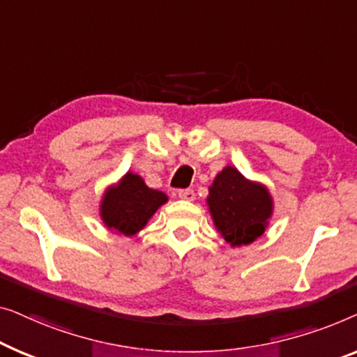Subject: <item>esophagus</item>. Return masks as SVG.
Returning a JSON list of instances; mask_svg holds the SVG:
<instances>
[{"label": "esophagus", "mask_w": 357, "mask_h": 357, "mask_svg": "<svg viewBox=\"0 0 357 357\" xmlns=\"http://www.w3.org/2000/svg\"><path fill=\"white\" fill-rule=\"evenodd\" d=\"M178 197L183 199V200H188V202H190V200L195 199V192L192 189H179L178 190Z\"/></svg>", "instance_id": "34e87169"}]
</instances>
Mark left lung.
<instances>
[{
  "label": "left lung",
  "instance_id": "8db88e82",
  "mask_svg": "<svg viewBox=\"0 0 357 357\" xmlns=\"http://www.w3.org/2000/svg\"><path fill=\"white\" fill-rule=\"evenodd\" d=\"M207 202L215 225L231 245L249 244L262 236L272 215L268 190L231 167L215 178Z\"/></svg>",
  "mask_w": 357,
  "mask_h": 357
}]
</instances>
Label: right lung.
Instances as JSON below:
<instances>
[{"label": "right lung", "instance_id": "obj_1", "mask_svg": "<svg viewBox=\"0 0 357 357\" xmlns=\"http://www.w3.org/2000/svg\"><path fill=\"white\" fill-rule=\"evenodd\" d=\"M167 200V195L147 188L137 174L128 173L116 188L105 194L102 218L108 228L132 236L147 225L149 218Z\"/></svg>", "mask_w": 357, "mask_h": 357}]
</instances>
